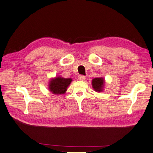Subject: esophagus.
I'll return each instance as SVG.
<instances>
[{
    "instance_id": "esophagus-1",
    "label": "esophagus",
    "mask_w": 153,
    "mask_h": 153,
    "mask_svg": "<svg viewBox=\"0 0 153 153\" xmlns=\"http://www.w3.org/2000/svg\"><path fill=\"white\" fill-rule=\"evenodd\" d=\"M77 78H78V79L80 81H84L85 79V77L83 75H79V76H78Z\"/></svg>"
}]
</instances>
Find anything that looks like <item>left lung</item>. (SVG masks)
I'll return each mask as SVG.
<instances>
[{
    "instance_id": "obj_1",
    "label": "left lung",
    "mask_w": 153,
    "mask_h": 153,
    "mask_svg": "<svg viewBox=\"0 0 153 153\" xmlns=\"http://www.w3.org/2000/svg\"><path fill=\"white\" fill-rule=\"evenodd\" d=\"M92 85H93V88L95 91L98 92V93H100V92L103 91V88L104 87V78H94V79L92 80Z\"/></svg>"
}]
</instances>
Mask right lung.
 Here are the masks:
<instances>
[{"label":"right lung","mask_w":153,"mask_h":153,"mask_svg":"<svg viewBox=\"0 0 153 153\" xmlns=\"http://www.w3.org/2000/svg\"><path fill=\"white\" fill-rule=\"evenodd\" d=\"M72 81L71 78H64L60 76L53 78L49 81V89L53 94H65Z\"/></svg>","instance_id":"obj_1"}]
</instances>
